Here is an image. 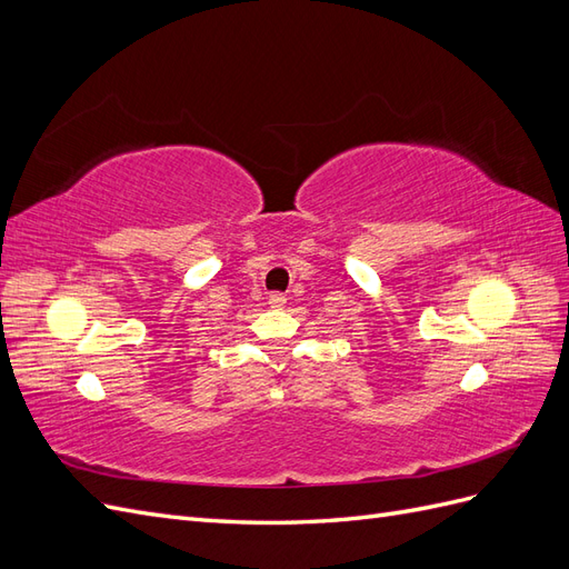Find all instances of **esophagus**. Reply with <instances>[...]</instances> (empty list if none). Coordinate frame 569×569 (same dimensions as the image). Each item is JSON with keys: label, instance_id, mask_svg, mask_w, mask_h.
<instances>
[{"label": "esophagus", "instance_id": "34e87169", "mask_svg": "<svg viewBox=\"0 0 569 569\" xmlns=\"http://www.w3.org/2000/svg\"><path fill=\"white\" fill-rule=\"evenodd\" d=\"M284 295H280V291H272V295L268 297V303L272 306V308H280V306H284Z\"/></svg>", "mask_w": 569, "mask_h": 569}]
</instances>
